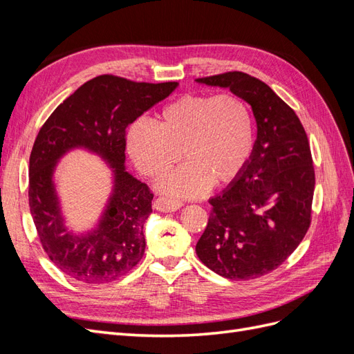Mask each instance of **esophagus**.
Here are the masks:
<instances>
[{
  "label": "esophagus",
  "instance_id": "obj_1",
  "mask_svg": "<svg viewBox=\"0 0 354 354\" xmlns=\"http://www.w3.org/2000/svg\"><path fill=\"white\" fill-rule=\"evenodd\" d=\"M155 209L158 211H162V212H174L177 209H180L181 207H183V203H181L180 201L177 199H173V198H158L153 203Z\"/></svg>",
  "mask_w": 354,
  "mask_h": 354
}]
</instances>
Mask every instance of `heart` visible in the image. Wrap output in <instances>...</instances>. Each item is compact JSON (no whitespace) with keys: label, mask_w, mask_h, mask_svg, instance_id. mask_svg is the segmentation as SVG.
<instances>
[{"label":"heart","mask_w":354,"mask_h":354,"mask_svg":"<svg viewBox=\"0 0 354 354\" xmlns=\"http://www.w3.org/2000/svg\"><path fill=\"white\" fill-rule=\"evenodd\" d=\"M254 127L248 106L234 94H186L159 113V125L136 121L127 147L137 169L149 178L167 174L181 153L186 164L160 181L171 196L196 198L209 185L232 183L248 162Z\"/></svg>","instance_id":"b5f03b06"}]
</instances>
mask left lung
Masks as SVG:
<instances>
[{
	"label": "left lung",
	"instance_id": "obj_1",
	"mask_svg": "<svg viewBox=\"0 0 354 354\" xmlns=\"http://www.w3.org/2000/svg\"><path fill=\"white\" fill-rule=\"evenodd\" d=\"M196 82L229 88L251 104L257 122L242 173L209 199L212 209L196 254L223 277L255 279L277 269L310 227L315 168L308 138L295 112L251 75L234 71Z\"/></svg>",
	"mask_w": 354,
	"mask_h": 354
}]
</instances>
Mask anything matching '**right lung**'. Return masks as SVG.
I'll list each match as a JSON object with an SVG mask.
<instances>
[{
	"label": "right lung",
	"mask_w": 354,
	"mask_h": 354,
	"mask_svg": "<svg viewBox=\"0 0 354 354\" xmlns=\"http://www.w3.org/2000/svg\"><path fill=\"white\" fill-rule=\"evenodd\" d=\"M177 85L100 75L60 103L41 127L29 158L30 216L48 259L73 279L108 283L142 260L143 227L152 212L153 194L125 169V130ZM80 147L99 154L113 168L114 187L98 226L73 235L64 226L52 176L58 159Z\"/></svg>",
	"instance_id": "add662e5"
}]
</instances>
